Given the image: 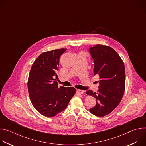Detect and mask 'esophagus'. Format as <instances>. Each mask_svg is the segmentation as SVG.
<instances>
[{"instance_id":"obj_1","label":"esophagus","mask_w":146,"mask_h":146,"mask_svg":"<svg viewBox=\"0 0 146 146\" xmlns=\"http://www.w3.org/2000/svg\"><path fill=\"white\" fill-rule=\"evenodd\" d=\"M77 92L79 94H83L84 93V91L81 90H77Z\"/></svg>"}]
</instances>
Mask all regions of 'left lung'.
I'll return each mask as SVG.
<instances>
[{"instance_id":"left-lung-1","label":"left lung","mask_w":146,"mask_h":146,"mask_svg":"<svg viewBox=\"0 0 146 146\" xmlns=\"http://www.w3.org/2000/svg\"><path fill=\"white\" fill-rule=\"evenodd\" d=\"M94 60V75L99 76L98 92H86L96 98V105L90 109L92 114L102 117L112 112L120 103L125 88L123 62L111 47L97 44L90 48Z\"/></svg>"}]
</instances>
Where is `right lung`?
<instances>
[{"label":"right lung","mask_w":146,"mask_h":146,"mask_svg":"<svg viewBox=\"0 0 146 146\" xmlns=\"http://www.w3.org/2000/svg\"><path fill=\"white\" fill-rule=\"evenodd\" d=\"M66 49L61 48L41 54L32 66L28 80L31 101L41 114L53 117L64 110L76 93L74 87H58L57 77L60 55Z\"/></svg>","instance_id":"add662e5"}]
</instances>
